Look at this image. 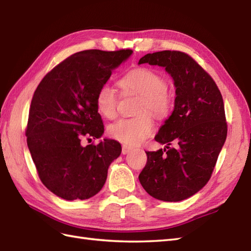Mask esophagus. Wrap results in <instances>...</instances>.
Returning <instances> with one entry per match:
<instances>
[{"instance_id":"obj_1","label":"esophagus","mask_w":251,"mask_h":251,"mask_svg":"<svg viewBox=\"0 0 251 251\" xmlns=\"http://www.w3.org/2000/svg\"><path fill=\"white\" fill-rule=\"evenodd\" d=\"M131 151V148L127 147V145H123V148H122V154L123 155H126L127 153H129Z\"/></svg>"}]
</instances>
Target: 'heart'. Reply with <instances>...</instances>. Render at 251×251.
Instances as JSON below:
<instances>
[{
  "mask_svg": "<svg viewBox=\"0 0 251 251\" xmlns=\"http://www.w3.org/2000/svg\"><path fill=\"white\" fill-rule=\"evenodd\" d=\"M119 84L125 91L141 95L139 102V115L135 118L120 119L109 125V136L119 142L130 147L142 143L155 130L152 112L156 118L164 119L171 112L173 99L167 90L166 79L160 74L147 67H138L126 73L119 80ZM96 107L104 118L113 119L118 108V94L113 87L103 83L96 93Z\"/></svg>",
  "mask_w": 251,
  "mask_h": 251,
  "instance_id": "obj_1",
  "label": "heart"
}]
</instances>
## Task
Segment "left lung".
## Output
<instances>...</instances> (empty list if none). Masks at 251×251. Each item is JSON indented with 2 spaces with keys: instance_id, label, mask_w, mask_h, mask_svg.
<instances>
[{
  "instance_id": "obj_1",
  "label": "left lung",
  "mask_w": 251,
  "mask_h": 251,
  "mask_svg": "<svg viewBox=\"0 0 251 251\" xmlns=\"http://www.w3.org/2000/svg\"><path fill=\"white\" fill-rule=\"evenodd\" d=\"M144 63L166 68L176 97L172 114L155 137L167 147L145 152L148 161L139 180L155 199L182 201L204 187L226 141L223 96L211 75L185 52H154L140 59L139 64ZM172 143L176 148L170 147Z\"/></svg>"
}]
</instances>
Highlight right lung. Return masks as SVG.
<instances>
[{
  "instance_id": "right-lung-1",
  "label": "right lung",
  "mask_w": 251,
  "mask_h": 251,
  "mask_svg": "<svg viewBox=\"0 0 251 251\" xmlns=\"http://www.w3.org/2000/svg\"><path fill=\"white\" fill-rule=\"evenodd\" d=\"M131 53L130 49L77 52L51 69L34 92L27 147L42 183L64 200L95 196L106 183L110 164L121 155L115 140L86 147L81 140L102 136L97 90Z\"/></svg>"
}]
</instances>
